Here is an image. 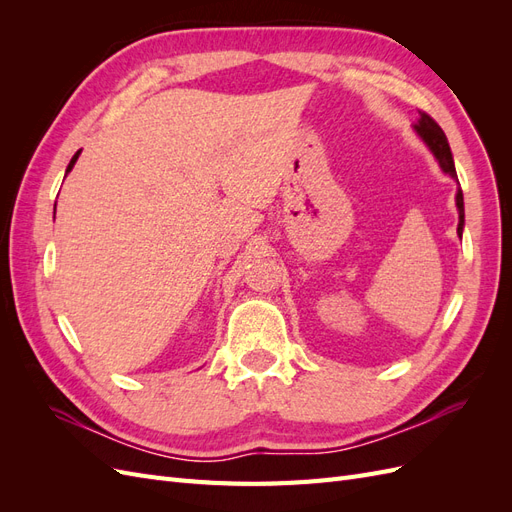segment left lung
Masks as SVG:
<instances>
[{
	"label": "left lung",
	"instance_id": "8db88e82",
	"mask_svg": "<svg viewBox=\"0 0 512 512\" xmlns=\"http://www.w3.org/2000/svg\"><path fill=\"white\" fill-rule=\"evenodd\" d=\"M414 130H416L418 136L423 138V143L429 147V151L433 153V158L438 160V164H440V168L444 170V173L451 175L453 179H457V170H455L451 147H448L446 134L442 132V128L438 126V123L433 121L427 113H421V119H418ZM455 200H457V209H459V226H457V232L461 235V232H463V192H461V190H457Z\"/></svg>",
	"mask_w": 512,
	"mask_h": 512
}]
</instances>
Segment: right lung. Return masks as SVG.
Listing matches in <instances>:
<instances>
[{
	"label": "right lung",
	"instance_id": "right-lung-1",
	"mask_svg": "<svg viewBox=\"0 0 512 512\" xmlns=\"http://www.w3.org/2000/svg\"><path fill=\"white\" fill-rule=\"evenodd\" d=\"M79 156H81V151H76V153H74V156H72V160H70V164H68V168H66V173H70V170H72V166L76 164V160H79Z\"/></svg>",
	"mask_w": 512,
	"mask_h": 512
}]
</instances>
